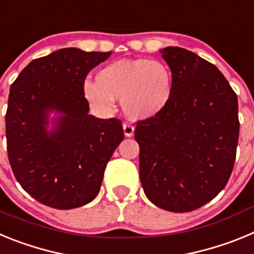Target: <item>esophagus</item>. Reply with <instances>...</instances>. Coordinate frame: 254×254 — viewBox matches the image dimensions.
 Masks as SVG:
<instances>
[{
  "mask_svg": "<svg viewBox=\"0 0 254 254\" xmlns=\"http://www.w3.org/2000/svg\"><path fill=\"white\" fill-rule=\"evenodd\" d=\"M123 132H125V136L131 137L134 133V127L132 125H129V123H125V125H123Z\"/></svg>",
  "mask_w": 254,
  "mask_h": 254,
  "instance_id": "esophagus-1",
  "label": "esophagus"
}]
</instances>
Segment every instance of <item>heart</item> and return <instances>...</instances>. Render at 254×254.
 <instances>
[{
	"mask_svg": "<svg viewBox=\"0 0 254 254\" xmlns=\"http://www.w3.org/2000/svg\"><path fill=\"white\" fill-rule=\"evenodd\" d=\"M98 81L87 80L84 94L95 109L112 112L116 100L131 120H149L172 102L174 78L169 67L149 58L114 61L98 72Z\"/></svg>",
	"mask_w": 254,
	"mask_h": 254,
	"instance_id": "obj_1",
	"label": "heart"
}]
</instances>
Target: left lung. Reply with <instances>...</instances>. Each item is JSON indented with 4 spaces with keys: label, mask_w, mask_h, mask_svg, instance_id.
<instances>
[{
    "label": "left lung",
    "mask_w": 254,
    "mask_h": 254,
    "mask_svg": "<svg viewBox=\"0 0 254 254\" xmlns=\"http://www.w3.org/2000/svg\"><path fill=\"white\" fill-rule=\"evenodd\" d=\"M174 78L172 102L137 122L140 179L154 205L188 212L228 183L239 138L237 94L215 64L179 47L160 51Z\"/></svg>",
    "instance_id": "left-lung-1"
}]
</instances>
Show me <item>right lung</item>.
Returning <instances> with one entry per match:
<instances>
[{"mask_svg": "<svg viewBox=\"0 0 254 254\" xmlns=\"http://www.w3.org/2000/svg\"><path fill=\"white\" fill-rule=\"evenodd\" d=\"M111 55L60 49L31 61L11 85L8 160L20 186L38 202L69 210L99 193L105 167L125 136L120 120L89 114L84 84ZM51 111L59 117L48 131Z\"/></svg>", "mask_w": 254, "mask_h": 254, "instance_id": "right-lung-1", "label": "right lung"}]
</instances>
